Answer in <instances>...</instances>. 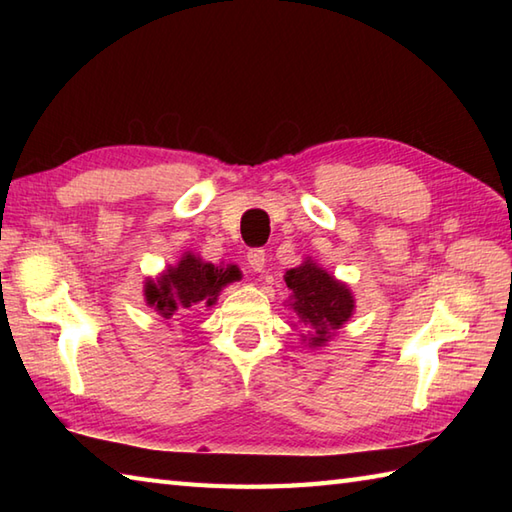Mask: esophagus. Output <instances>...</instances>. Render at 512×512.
I'll return each mask as SVG.
<instances>
[{
    "label": "esophagus",
    "instance_id": "34e87169",
    "mask_svg": "<svg viewBox=\"0 0 512 512\" xmlns=\"http://www.w3.org/2000/svg\"><path fill=\"white\" fill-rule=\"evenodd\" d=\"M246 259H248V266L255 270V273H262L264 270V266H266V253L262 248H253L250 250V253L246 255Z\"/></svg>",
    "mask_w": 512,
    "mask_h": 512
}]
</instances>
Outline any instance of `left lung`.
<instances>
[{
  "instance_id": "8db88e82",
  "label": "left lung",
  "mask_w": 512,
  "mask_h": 512,
  "mask_svg": "<svg viewBox=\"0 0 512 512\" xmlns=\"http://www.w3.org/2000/svg\"><path fill=\"white\" fill-rule=\"evenodd\" d=\"M286 284L292 290V308L303 325L314 330L310 345L325 343L330 332L343 328V323L352 317V292L317 264L306 262L288 270Z\"/></svg>"
}]
</instances>
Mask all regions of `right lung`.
I'll use <instances>...</instances> for the list:
<instances>
[{
  "label": "right lung",
  "instance_id": "right-lung-1",
  "mask_svg": "<svg viewBox=\"0 0 512 512\" xmlns=\"http://www.w3.org/2000/svg\"><path fill=\"white\" fill-rule=\"evenodd\" d=\"M237 279L239 270L235 266L217 268L213 264H204L200 257L187 255L176 268H169L156 284L149 281L145 297L149 306H154L162 317L169 319L173 314L193 310L198 303L213 306L222 286Z\"/></svg>",
  "mask_w": 512,
  "mask_h": 512
}]
</instances>
